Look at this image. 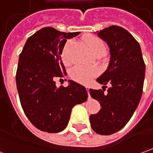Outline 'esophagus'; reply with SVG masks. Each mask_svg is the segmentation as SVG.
<instances>
[{
    "instance_id": "34e87169",
    "label": "esophagus",
    "mask_w": 153,
    "mask_h": 153,
    "mask_svg": "<svg viewBox=\"0 0 153 153\" xmlns=\"http://www.w3.org/2000/svg\"><path fill=\"white\" fill-rule=\"evenodd\" d=\"M86 88L87 92H88V98H90L91 97H90V93H89V87H85Z\"/></svg>"
}]
</instances>
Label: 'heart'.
Listing matches in <instances>:
<instances>
[{"instance_id":"obj_1","label":"heart","mask_w":153,"mask_h":153,"mask_svg":"<svg viewBox=\"0 0 153 153\" xmlns=\"http://www.w3.org/2000/svg\"><path fill=\"white\" fill-rule=\"evenodd\" d=\"M72 43H73L72 41H67L62 48L61 58L65 65L70 63V48ZM85 43L89 48V50L92 51V53L94 55L97 53H101L103 55L106 52V44L104 43V42L101 40L100 38H96V37H90L85 40ZM97 74H98V71L95 68L77 65L70 70V75L76 82L86 84V83H89L93 78H95L97 75Z\"/></svg>"}]
</instances>
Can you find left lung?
Listing matches in <instances>:
<instances>
[{
  "label": "left lung",
  "instance_id": "8db88e82",
  "mask_svg": "<svg viewBox=\"0 0 153 153\" xmlns=\"http://www.w3.org/2000/svg\"><path fill=\"white\" fill-rule=\"evenodd\" d=\"M97 36L110 47L107 70L97 79L102 89H89L91 97L102 108L89 117L97 134L110 135L120 130L128 122L141 99L145 77V63L141 47L126 29L116 25L98 32ZM112 86L105 93V85Z\"/></svg>",
  "mask_w": 153,
  "mask_h": 153
}]
</instances>
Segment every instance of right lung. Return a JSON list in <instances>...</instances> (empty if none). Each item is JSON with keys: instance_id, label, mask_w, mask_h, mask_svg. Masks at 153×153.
Wrapping results in <instances>:
<instances>
[{"instance_id": "add662e5", "label": "right lung", "mask_w": 153, "mask_h": 153, "mask_svg": "<svg viewBox=\"0 0 153 153\" xmlns=\"http://www.w3.org/2000/svg\"><path fill=\"white\" fill-rule=\"evenodd\" d=\"M79 32L64 33L46 27L28 38L19 55L16 85L22 108L33 125L47 133L66 128L71 110L86 102V88L73 80L69 86H56L66 74L61 51L66 39Z\"/></svg>"}]
</instances>
